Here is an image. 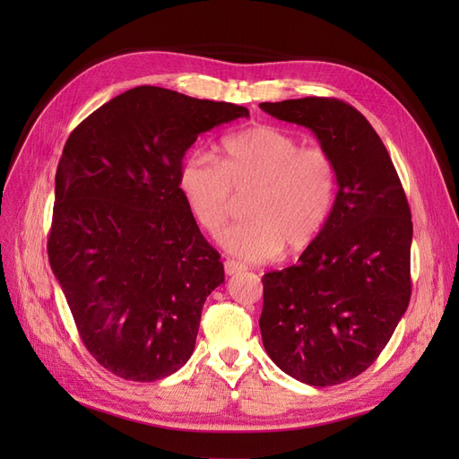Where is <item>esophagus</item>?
<instances>
[{
  "label": "esophagus",
  "mask_w": 459,
  "mask_h": 459,
  "mask_svg": "<svg viewBox=\"0 0 459 459\" xmlns=\"http://www.w3.org/2000/svg\"><path fill=\"white\" fill-rule=\"evenodd\" d=\"M224 270H226V273H228V275H233V273H238V272L245 270V266H243L241 262H235V260H226V262H224Z\"/></svg>",
  "instance_id": "34e87169"
}]
</instances>
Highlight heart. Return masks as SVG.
<instances>
[{
    "label": "heart",
    "instance_id": "heart-1",
    "mask_svg": "<svg viewBox=\"0 0 459 459\" xmlns=\"http://www.w3.org/2000/svg\"><path fill=\"white\" fill-rule=\"evenodd\" d=\"M179 187L193 216L218 235L233 212L235 193L251 191L248 220L221 233L228 253L247 262L302 251L331 214L337 193V166L324 147H302L299 137L273 124H256L228 135L220 159L193 152L179 170Z\"/></svg>",
    "mask_w": 459,
    "mask_h": 459
}]
</instances>
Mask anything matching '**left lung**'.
Masks as SVG:
<instances>
[{"instance_id": "obj_1", "label": "left lung", "mask_w": 459, "mask_h": 459, "mask_svg": "<svg viewBox=\"0 0 459 459\" xmlns=\"http://www.w3.org/2000/svg\"><path fill=\"white\" fill-rule=\"evenodd\" d=\"M260 108L310 128L335 160L339 187L299 264L262 277L264 349L297 381H351L379 358L410 304L406 193L381 137L352 105L304 97Z\"/></svg>"}]
</instances>
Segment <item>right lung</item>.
Returning a JSON list of instances; mask_svg holds the SVG:
<instances>
[{"instance_id": "obj_1", "label": "right lung", "mask_w": 459, "mask_h": 459, "mask_svg": "<svg viewBox=\"0 0 459 459\" xmlns=\"http://www.w3.org/2000/svg\"><path fill=\"white\" fill-rule=\"evenodd\" d=\"M241 117L239 105L140 86L68 135L48 255L82 342L117 377L164 379L195 349L224 264L193 218L179 170L199 134Z\"/></svg>"}]
</instances>
